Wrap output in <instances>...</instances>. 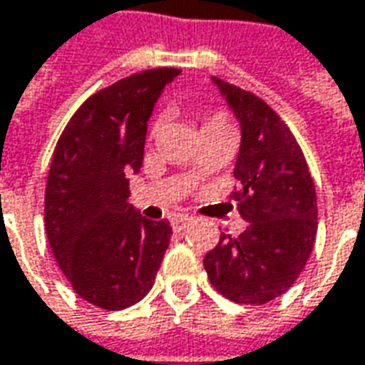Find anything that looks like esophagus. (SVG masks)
<instances>
[{
	"mask_svg": "<svg viewBox=\"0 0 365 365\" xmlns=\"http://www.w3.org/2000/svg\"><path fill=\"white\" fill-rule=\"evenodd\" d=\"M188 222H192V217H188V215H175L173 219H170V225H173V229L175 231H185L187 229Z\"/></svg>",
	"mask_w": 365,
	"mask_h": 365,
	"instance_id": "1",
	"label": "esophagus"
}]
</instances>
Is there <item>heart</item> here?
Returning <instances> with one entry per match:
<instances>
[{
    "instance_id": "obj_1",
    "label": "heart",
    "mask_w": 365,
    "mask_h": 365,
    "mask_svg": "<svg viewBox=\"0 0 365 365\" xmlns=\"http://www.w3.org/2000/svg\"><path fill=\"white\" fill-rule=\"evenodd\" d=\"M199 124H200V134L205 132H215V130H231V124L227 116L222 112H205L199 114ZM163 128V120L156 118L150 124V136H156Z\"/></svg>"
}]
</instances>
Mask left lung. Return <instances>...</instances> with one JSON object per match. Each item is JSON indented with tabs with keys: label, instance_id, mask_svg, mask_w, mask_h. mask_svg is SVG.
I'll use <instances>...</instances> for the list:
<instances>
[{
	"label": "left lung",
	"instance_id": "8db88e82",
	"mask_svg": "<svg viewBox=\"0 0 365 365\" xmlns=\"http://www.w3.org/2000/svg\"><path fill=\"white\" fill-rule=\"evenodd\" d=\"M241 122L235 165L239 187L229 195L247 229L221 233L205 255V271L222 297L263 305L283 295L299 277L317 233V197L302 146L265 100L212 78Z\"/></svg>",
	"mask_w": 365,
	"mask_h": 365
}]
</instances>
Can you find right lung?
Listing matches in <instances>:
<instances>
[{
	"label": "right lung",
	"instance_id": "add662e5",
	"mask_svg": "<svg viewBox=\"0 0 365 365\" xmlns=\"http://www.w3.org/2000/svg\"><path fill=\"white\" fill-rule=\"evenodd\" d=\"M177 68L144 70L92 94L66 124L51 156L43 222L51 253L88 303L118 312L153 289L170 222L128 202L126 173L143 166L154 102Z\"/></svg>",
	"mask_w": 365,
	"mask_h": 365
}]
</instances>
